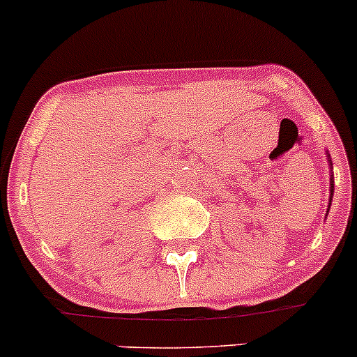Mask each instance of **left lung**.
Wrapping results in <instances>:
<instances>
[{
  "instance_id": "1",
  "label": "left lung",
  "mask_w": 357,
  "mask_h": 357,
  "mask_svg": "<svg viewBox=\"0 0 357 357\" xmlns=\"http://www.w3.org/2000/svg\"><path fill=\"white\" fill-rule=\"evenodd\" d=\"M326 155H328V164H330V169H333V164H331V158H330V153H328L326 151ZM333 172H331V176H330V207H331V200H333V190H335V186H333ZM330 213V209L326 211V214Z\"/></svg>"
}]
</instances>
